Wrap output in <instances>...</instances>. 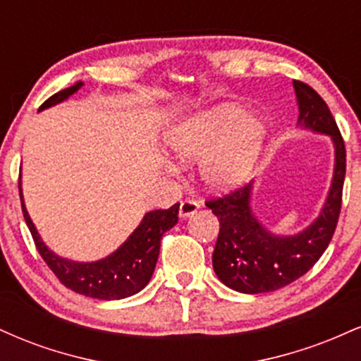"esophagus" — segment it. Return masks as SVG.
Instances as JSON below:
<instances>
[{
    "mask_svg": "<svg viewBox=\"0 0 361 361\" xmlns=\"http://www.w3.org/2000/svg\"><path fill=\"white\" fill-rule=\"evenodd\" d=\"M198 209H200V204H198V202L183 200L180 204V217H190V215H193Z\"/></svg>",
    "mask_w": 361,
    "mask_h": 361,
    "instance_id": "1",
    "label": "esophagus"
}]
</instances>
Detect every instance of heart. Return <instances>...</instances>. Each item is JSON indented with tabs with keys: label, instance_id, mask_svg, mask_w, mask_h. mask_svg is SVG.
<instances>
[{
	"label": "heart",
	"instance_id": "heart-1",
	"mask_svg": "<svg viewBox=\"0 0 361 361\" xmlns=\"http://www.w3.org/2000/svg\"><path fill=\"white\" fill-rule=\"evenodd\" d=\"M264 126L239 106L222 105L171 128L166 144L181 163L200 161L212 190H231L250 178L264 140Z\"/></svg>",
	"mask_w": 361,
	"mask_h": 361
}]
</instances>
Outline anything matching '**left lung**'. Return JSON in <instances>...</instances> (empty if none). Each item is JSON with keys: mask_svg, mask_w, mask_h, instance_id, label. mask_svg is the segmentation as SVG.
Here are the masks:
<instances>
[{"mask_svg": "<svg viewBox=\"0 0 361 361\" xmlns=\"http://www.w3.org/2000/svg\"><path fill=\"white\" fill-rule=\"evenodd\" d=\"M299 103V123L331 135L336 147L333 185L319 217L295 235H275L251 214L252 183L205 202L217 215L221 229L212 264L224 285L243 293H264L299 280L329 246L336 231L346 173V149L341 132L326 102L307 82L293 80Z\"/></svg>", "mask_w": 361, "mask_h": 361, "instance_id": "1", "label": "left lung"}]
</instances>
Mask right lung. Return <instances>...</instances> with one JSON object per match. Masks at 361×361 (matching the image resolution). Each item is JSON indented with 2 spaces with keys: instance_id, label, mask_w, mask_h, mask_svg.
<instances>
[{
  "instance_id": "1",
  "label": "right lung",
  "mask_w": 361,
  "mask_h": 361,
  "mask_svg": "<svg viewBox=\"0 0 361 361\" xmlns=\"http://www.w3.org/2000/svg\"><path fill=\"white\" fill-rule=\"evenodd\" d=\"M82 86V82L69 86L57 91L49 100L40 105V110L56 105L73 93H76ZM20 190V200H22V212L34 238L35 247L42 259L47 263L54 275L59 279L64 287L71 288L73 292L81 293L85 297L100 300H118L134 295L142 290L151 280L157 256H159L161 238L166 231L171 229L178 222V209L180 204H175L169 209H159L147 212L137 229L130 234L117 251L111 252L105 259L94 261V263H76L59 258L40 241L35 226L28 217L27 209L23 205L22 188Z\"/></svg>"
}]
</instances>
